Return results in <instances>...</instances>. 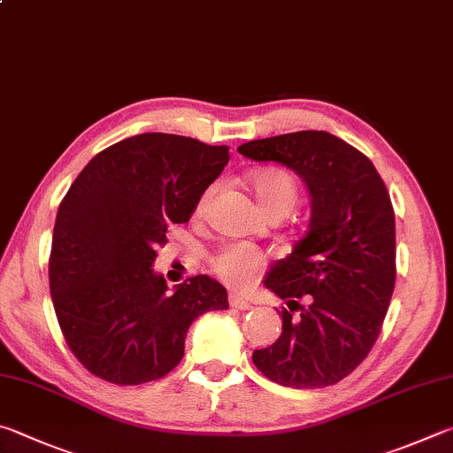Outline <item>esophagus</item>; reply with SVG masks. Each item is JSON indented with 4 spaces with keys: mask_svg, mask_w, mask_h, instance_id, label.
Here are the masks:
<instances>
[{
    "mask_svg": "<svg viewBox=\"0 0 453 453\" xmlns=\"http://www.w3.org/2000/svg\"><path fill=\"white\" fill-rule=\"evenodd\" d=\"M229 307H232V309L245 311V309H250L251 305H250V301H248V299L240 297V295H229Z\"/></svg>",
    "mask_w": 453,
    "mask_h": 453,
    "instance_id": "34e87169",
    "label": "esophagus"
}]
</instances>
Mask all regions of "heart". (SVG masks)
Segmentation results:
<instances>
[{"mask_svg":"<svg viewBox=\"0 0 453 453\" xmlns=\"http://www.w3.org/2000/svg\"><path fill=\"white\" fill-rule=\"evenodd\" d=\"M250 186L257 198L261 210L265 213L273 211H289L297 202V182L287 170L267 168L251 174ZM213 186L202 194V198L196 203V213L205 210V203L211 198ZM211 267L221 281L227 285L243 289L257 281L259 275L267 267V255L261 250L253 248L250 243H229L224 245L211 257Z\"/></svg>","mask_w":453,"mask_h":453,"instance_id":"b5f03b06","label":"heart"}]
</instances>
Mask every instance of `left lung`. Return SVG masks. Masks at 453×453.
Listing matches in <instances>:
<instances>
[{
    "instance_id": "obj_1",
    "label": "left lung",
    "mask_w": 453,
    "mask_h": 453,
    "mask_svg": "<svg viewBox=\"0 0 453 453\" xmlns=\"http://www.w3.org/2000/svg\"><path fill=\"white\" fill-rule=\"evenodd\" d=\"M237 152L279 162L307 184L309 232L263 285L279 299L283 333L253 363L289 388L349 376L380 334L396 281V226L388 190L366 156L325 130L245 142Z\"/></svg>"
}]
</instances>
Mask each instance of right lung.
Returning a JSON list of instances; mask_svg holds the SVG:
<instances>
[{
  "mask_svg": "<svg viewBox=\"0 0 453 453\" xmlns=\"http://www.w3.org/2000/svg\"><path fill=\"white\" fill-rule=\"evenodd\" d=\"M229 160L227 146L146 133L104 148L71 184L53 227L49 287L73 355L106 382L166 376L184 357L188 328L227 309L216 279L168 289L152 267L172 224H186Z\"/></svg>",
  "mask_w": 453,
  "mask_h": 453,
  "instance_id": "obj_1",
  "label": "right lung"
}]
</instances>
